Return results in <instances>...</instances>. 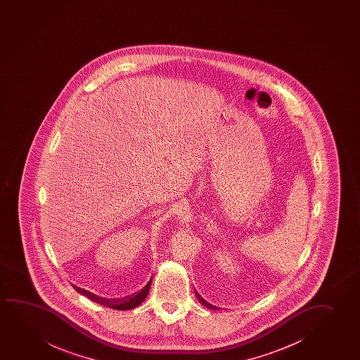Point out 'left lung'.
Returning <instances> with one entry per match:
<instances>
[{
    "instance_id": "left-lung-1",
    "label": "left lung",
    "mask_w": 360,
    "mask_h": 360,
    "mask_svg": "<svg viewBox=\"0 0 360 360\" xmlns=\"http://www.w3.org/2000/svg\"><path fill=\"white\" fill-rule=\"evenodd\" d=\"M195 295H197L198 300H199V302H200V304H202V305L205 306V307H207V309H212V310H215V309H217L215 306L212 305V304H209V302H207V301L204 300L202 296L199 295L198 292H195Z\"/></svg>"
}]
</instances>
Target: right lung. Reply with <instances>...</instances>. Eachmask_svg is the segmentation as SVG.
I'll list each match as a JSON object with an SVG mask.
<instances>
[{"instance_id":"obj_1","label":"right lung","mask_w":360,"mask_h":360,"mask_svg":"<svg viewBox=\"0 0 360 360\" xmlns=\"http://www.w3.org/2000/svg\"><path fill=\"white\" fill-rule=\"evenodd\" d=\"M151 281H148L146 285L143 286L141 290L135 292L133 295L125 296V297H120V299H103L101 296H96L94 294H91L89 291L81 290L84 295H87L91 300L96 301L99 305L107 306L114 310H131L134 307L140 305L148 296V291H150V286H151Z\"/></svg>"}]
</instances>
